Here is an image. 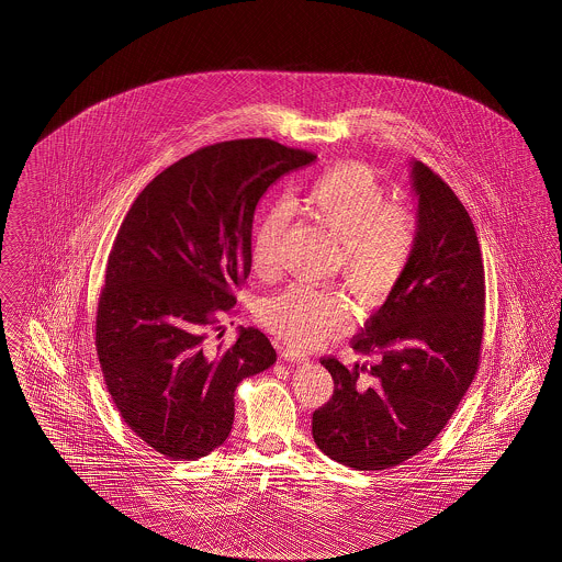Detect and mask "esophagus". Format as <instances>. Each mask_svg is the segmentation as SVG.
<instances>
[{
    "mask_svg": "<svg viewBox=\"0 0 562 562\" xmlns=\"http://www.w3.org/2000/svg\"><path fill=\"white\" fill-rule=\"evenodd\" d=\"M282 358L286 362H305L310 356L305 351H301V349L284 348L282 349Z\"/></svg>",
    "mask_w": 562,
    "mask_h": 562,
    "instance_id": "1",
    "label": "esophagus"
}]
</instances>
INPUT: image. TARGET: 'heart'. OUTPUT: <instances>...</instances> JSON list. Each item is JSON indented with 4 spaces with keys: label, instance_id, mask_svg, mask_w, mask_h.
<instances>
[{
    "label": "heart",
    "instance_id": "obj_1",
    "mask_svg": "<svg viewBox=\"0 0 562 562\" xmlns=\"http://www.w3.org/2000/svg\"><path fill=\"white\" fill-rule=\"evenodd\" d=\"M364 161H337L305 188L301 206L337 236L335 266L351 291L367 303H379L401 284L417 241V218L398 202ZM291 214L273 206L259 221L250 263L261 278L280 268V244ZM259 318L271 335L294 348H314L349 326L346 299L335 291L293 284L261 303Z\"/></svg>",
    "mask_w": 562,
    "mask_h": 562
}]
</instances>
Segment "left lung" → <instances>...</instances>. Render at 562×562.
<instances>
[{
  "label": "left lung",
  "instance_id": "left-lung-1",
  "mask_svg": "<svg viewBox=\"0 0 562 562\" xmlns=\"http://www.w3.org/2000/svg\"><path fill=\"white\" fill-rule=\"evenodd\" d=\"M417 241L401 284L351 339L373 364L322 358L333 398L312 417L322 453L353 470H387L424 451L465 396L481 360V244L453 189L411 161Z\"/></svg>",
  "mask_w": 562,
  "mask_h": 562
}]
</instances>
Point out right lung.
I'll use <instances>...</instances> for the list:
<instances>
[{
  "label": "right lung",
  "instance_id": "obj_1",
  "mask_svg": "<svg viewBox=\"0 0 562 562\" xmlns=\"http://www.w3.org/2000/svg\"><path fill=\"white\" fill-rule=\"evenodd\" d=\"M314 160L271 138L202 147L138 193L115 236L97 353L126 426L168 459L193 461L221 447L241 379L276 362L259 328L240 326L227 349L209 348L206 328L234 310V289L250 273L259 200Z\"/></svg>",
  "mask_w": 562,
  "mask_h": 562
}]
</instances>
